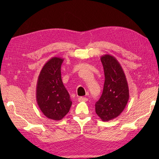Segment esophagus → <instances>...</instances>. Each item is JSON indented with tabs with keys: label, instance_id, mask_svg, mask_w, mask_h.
<instances>
[{
	"label": "esophagus",
	"instance_id": "34e87169",
	"mask_svg": "<svg viewBox=\"0 0 159 159\" xmlns=\"http://www.w3.org/2000/svg\"><path fill=\"white\" fill-rule=\"evenodd\" d=\"M87 98H85V97H80V98H79V102H87Z\"/></svg>",
	"mask_w": 159,
	"mask_h": 159
}]
</instances>
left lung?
I'll use <instances>...</instances> for the list:
<instances>
[{"label":"left lung","mask_w":159,"mask_h":159,"mask_svg":"<svg viewBox=\"0 0 159 159\" xmlns=\"http://www.w3.org/2000/svg\"><path fill=\"white\" fill-rule=\"evenodd\" d=\"M104 72L102 94L96 102V113L104 121L118 117L122 113L129 99V89L124 70L112 55L101 57Z\"/></svg>","instance_id":"8db88e82"}]
</instances>
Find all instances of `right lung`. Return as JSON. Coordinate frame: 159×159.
<instances>
[{"instance_id": "1", "label": "right lung", "mask_w": 159, "mask_h": 159, "mask_svg": "<svg viewBox=\"0 0 159 159\" xmlns=\"http://www.w3.org/2000/svg\"><path fill=\"white\" fill-rule=\"evenodd\" d=\"M63 59L52 57L43 66L36 87V100L44 116L55 121L62 120L72 106L70 94L61 73Z\"/></svg>"}]
</instances>
